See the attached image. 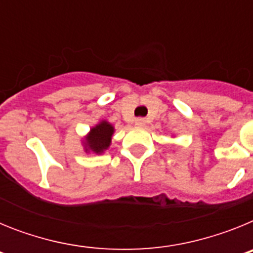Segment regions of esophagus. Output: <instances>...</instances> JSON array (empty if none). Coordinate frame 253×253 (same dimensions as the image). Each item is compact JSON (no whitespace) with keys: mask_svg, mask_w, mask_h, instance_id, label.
Instances as JSON below:
<instances>
[{"mask_svg":"<svg viewBox=\"0 0 253 253\" xmlns=\"http://www.w3.org/2000/svg\"><path fill=\"white\" fill-rule=\"evenodd\" d=\"M134 123H135V125H138V126H143V125H144V123H146V120L143 119V118H137Z\"/></svg>","mask_w":253,"mask_h":253,"instance_id":"1","label":"esophagus"}]
</instances>
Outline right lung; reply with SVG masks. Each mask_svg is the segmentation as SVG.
Masks as SVG:
<instances>
[{"label":"right lung","instance_id":"obj_1","mask_svg":"<svg viewBox=\"0 0 253 253\" xmlns=\"http://www.w3.org/2000/svg\"><path fill=\"white\" fill-rule=\"evenodd\" d=\"M115 128L106 120H101L90 129L86 137L81 140L86 153L102 154L109 149Z\"/></svg>","mask_w":253,"mask_h":253}]
</instances>
